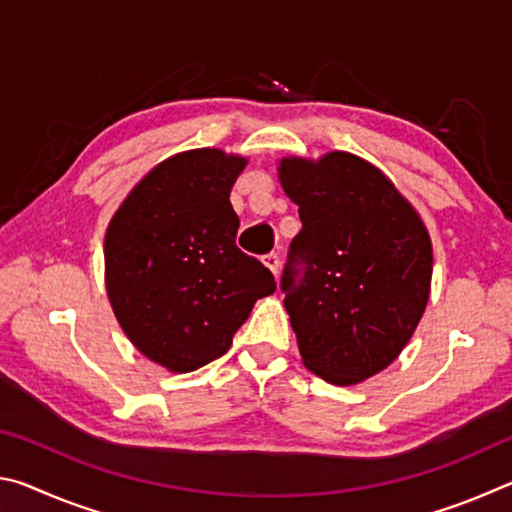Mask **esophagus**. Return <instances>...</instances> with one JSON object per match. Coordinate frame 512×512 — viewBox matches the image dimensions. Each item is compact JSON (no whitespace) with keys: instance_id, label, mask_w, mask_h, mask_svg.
<instances>
[{"instance_id":"34e87169","label":"esophagus","mask_w":512,"mask_h":512,"mask_svg":"<svg viewBox=\"0 0 512 512\" xmlns=\"http://www.w3.org/2000/svg\"><path fill=\"white\" fill-rule=\"evenodd\" d=\"M262 262H264L268 271H271L277 277V271H280V257H277L275 253H268V255L262 257Z\"/></svg>"}]
</instances>
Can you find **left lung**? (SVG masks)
I'll return each instance as SVG.
<instances>
[{"label": "left lung", "instance_id": "obj_1", "mask_svg": "<svg viewBox=\"0 0 512 512\" xmlns=\"http://www.w3.org/2000/svg\"><path fill=\"white\" fill-rule=\"evenodd\" d=\"M277 176L302 221L280 282L302 363L329 384H359L391 366L420 323L429 232L391 180L352 153L282 158Z\"/></svg>", "mask_w": 512, "mask_h": 512}]
</instances>
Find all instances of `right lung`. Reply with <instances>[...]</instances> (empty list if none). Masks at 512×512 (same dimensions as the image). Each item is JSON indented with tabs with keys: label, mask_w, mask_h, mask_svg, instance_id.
<instances>
[{
	"label": "right lung",
	"mask_w": 512,
	"mask_h": 512,
	"mask_svg": "<svg viewBox=\"0 0 512 512\" xmlns=\"http://www.w3.org/2000/svg\"><path fill=\"white\" fill-rule=\"evenodd\" d=\"M246 158L194 149L160 162L133 187L106 232L112 311L144 357L192 372L230 350L275 277L237 248L232 185Z\"/></svg>",
	"instance_id": "obj_1"
}]
</instances>
